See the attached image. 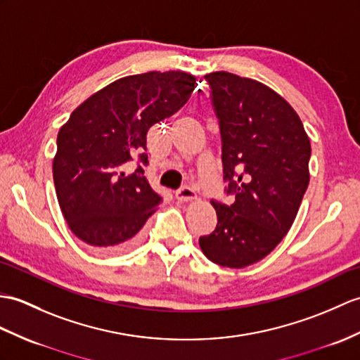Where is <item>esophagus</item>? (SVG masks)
<instances>
[{
  "label": "esophagus",
  "instance_id": "1",
  "mask_svg": "<svg viewBox=\"0 0 360 360\" xmlns=\"http://www.w3.org/2000/svg\"><path fill=\"white\" fill-rule=\"evenodd\" d=\"M176 199L181 202H190V200L196 199V191L190 187H182L176 191Z\"/></svg>",
  "mask_w": 360,
  "mask_h": 360
}]
</instances>
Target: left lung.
Instances as JSON below:
<instances>
[{
    "instance_id": "obj_1",
    "label": "left lung",
    "mask_w": 360,
    "mask_h": 360,
    "mask_svg": "<svg viewBox=\"0 0 360 360\" xmlns=\"http://www.w3.org/2000/svg\"><path fill=\"white\" fill-rule=\"evenodd\" d=\"M204 78L219 120L225 191L235 202L212 200L218 225L199 245L212 262L244 269L293 225L310 182L311 146L295 108L262 82L229 72Z\"/></svg>"
}]
</instances>
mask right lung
I'll list each match as a JSON object with an SVG mask.
<instances>
[{"label":"right lung","instance_id":"right-lung-1","mask_svg":"<svg viewBox=\"0 0 360 360\" xmlns=\"http://www.w3.org/2000/svg\"><path fill=\"white\" fill-rule=\"evenodd\" d=\"M193 75L147 72L112 82L72 112L60 129L53 182L72 233L99 252L136 244L162 198L144 176L147 131L170 118L195 90ZM133 159L140 165L124 172Z\"/></svg>","mask_w":360,"mask_h":360}]
</instances>
